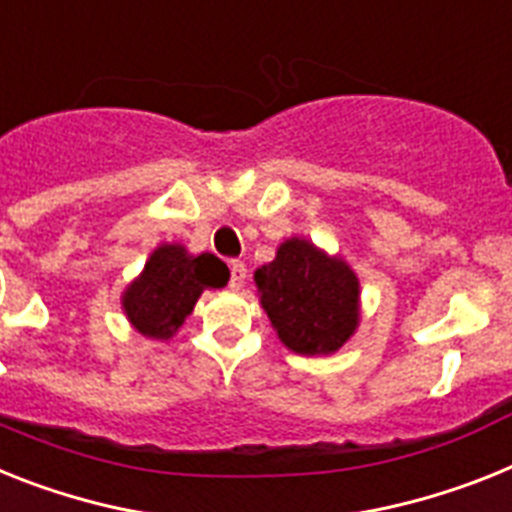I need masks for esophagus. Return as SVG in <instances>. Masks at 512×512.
<instances>
[{
  "label": "esophagus",
  "instance_id": "1",
  "mask_svg": "<svg viewBox=\"0 0 512 512\" xmlns=\"http://www.w3.org/2000/svg\"><path fill=\"white\" fill-rule=\"evenodd\" d=\"M229 270H231L229 286H231V289H239V286L244 283V278H247V265H244L242 260H231Z\"/></svg>",
  "mask_w": 512,
  "mask_h": 512
}]
</instances>
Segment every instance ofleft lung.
<instances>
[{"label": "left lung", "instance_id": "8db88e82", "mask_svg": "<svg viewBox=\"0 0 512 512\" xmlns=\"http://www.w3.org/2000/svg\"><path fill=\"white\" fill-rule=\"evenodd\" d=\"M260 302L291 351H338L359 322V281L343 260L322 255L307 239H289L273 263L255 273Z\"/></svg>", "mask_w": 512, "mask_h": 512}]
</instances>
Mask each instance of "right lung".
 Here are the masks:
<instances>
[{"instance_id":"obj_1","label":"right lung","mask_w":512,"mask_h":512,"mask_svg":"<svg viewBox=\"0 0 512 512\" xmlns=\"http://www.w3.org/2000/svg\"><path fill=\"white\" fill-rule=\"evenodd\" d=\"M229 268L216 255H187L179 244H163L145 263L143 276L124 291V312L143 336L171 338L195 307L203 289H221Z\"/></svg>"}]
</instances>
